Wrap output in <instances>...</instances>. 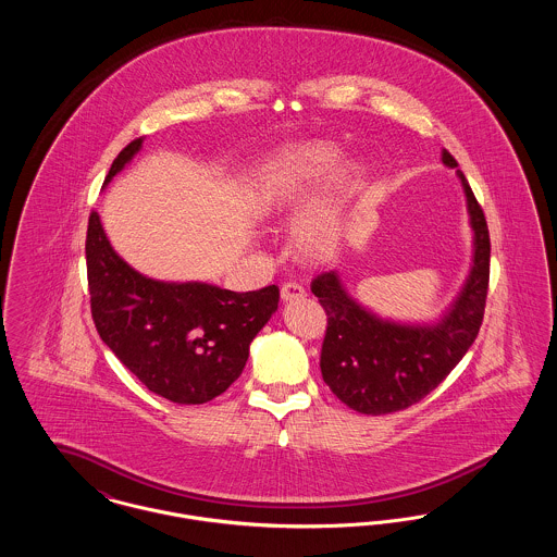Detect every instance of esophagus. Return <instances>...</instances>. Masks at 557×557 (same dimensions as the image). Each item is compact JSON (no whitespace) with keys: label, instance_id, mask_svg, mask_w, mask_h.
I'll return each mask as SVG.
<instances>
[{"label":"esophagus","instance_id":"34e87169","mask_svg":"<svg viewBox=\"0 0 557 557\" xmlns=\"http://www.w3.org/2000/svg\"><path fill=\"white\" fill-rule=\"evenodd\" d=\"M305 296H307V292L296 282H288V284L282 286V300L284 302H292V300H298V298H305Z\"/></svg>","mask_w":557,"mask_h":557}]
</instances>
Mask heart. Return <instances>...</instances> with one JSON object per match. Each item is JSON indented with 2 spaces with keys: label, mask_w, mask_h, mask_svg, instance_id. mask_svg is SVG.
Listing matches in <instances>:
<instances>
[{
  "label": "heart",
  "mask_w": 557,
  "mask_h": 557,
  "mask_svg": "<svg viewBox=\"0 0 557 557\" xmlns=\"http://www.w3.org/2000/svg\"><path fill=\"white\" fill-rule=\"evenodd\" d=\"M359 164L343 160L338 144H298L267 160L252 187V205L261 214L273 216L294 211L307 201L292 223V242L300 257L327 261L341 250L345 207L359 186ZM317 189L320 194L314 197Z\"/></svg>",
  "instance_id": "obj_1"
}]
</instances>
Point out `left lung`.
<instances>
[{
    "instance_id": "obj_1",
    "label": "left lung",
    "mask_w": 557,
    "mask_h": 557,
    "mask_svg": "<svg viewBox=\"0 0 557 557\" xmlns=\"http://www.w3.org/2000/svg\"><path fill=\"white\" fill-rule=\"evenodd\" d=\"M441 160L449 169L457 166L447 150ZM457 177L472 227V263L463 286L438 318H382L350 296L338 271L321 273L311 284L327 313L319 361L323 382L359 413H393L422 400L476 341L488 290L491 239L472 187L461 171Z\"/></svg>"
}]
</instances>
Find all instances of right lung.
I'll return each instance as SVG.
<instances>
[{
  "instance_id": "add662e5",
  "label": "right lung",
  "mask_w": 557,
  "mask_h": 557,
  "mask_svg": "<svg viewBox=\"0 0 557 557\" xmlns=\"http://www.w3.org/2000/svg\"><path fill=\"white\" fill-rule=\"evenodd\" d=\"M141 146L144 137L123 148L104 187ZM85 257L100 338L150 393L180 405L223 395L244 370L250 343L277 311V286L232 292L139 273L116 255L98 212L89 214Z\"/></svg>"
}]
</instances>
